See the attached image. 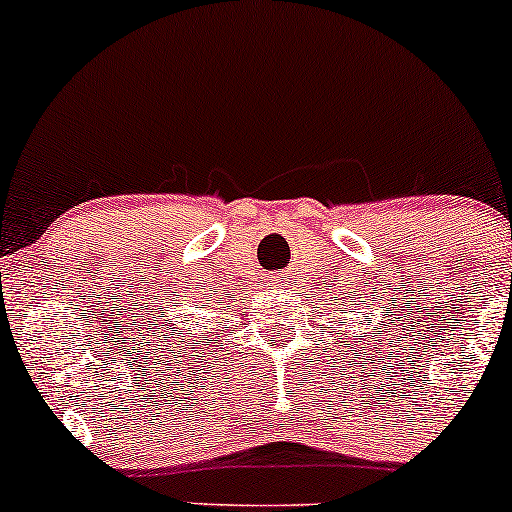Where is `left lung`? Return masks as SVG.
<instances>
[{
	"mask_svg": "<svg viewBox=\"0 0 512 512\" xmlns=\"http://www.w3.org/2000/svg\"><path fill=\"white\" fill-rule=\"evenodd\" d=\"M343 300H346V297H343ZM341 312H343V309H341ZM367 324H370V321H367ZM384 329H387V326H384ZM367 338H370V336H367ZM367 346H370V343H367Z\"/></svg>",
	"mask_w": 512,
	"mask_h": 512,
	"instance_id": "obj_1",
	"label": "left lung"
}]
</instances>
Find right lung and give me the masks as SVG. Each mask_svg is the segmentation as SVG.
<instances>
[{"mask_svg": "<svg viewBox=\"0 0 512 512\" xmlns=\"http://www.w3.org/2000/svg\"><path fill=\"white\" fill-rule=\"evenodd\" d=\"M208 302L203 307H208ZM171 316L175 319L171 320ZM176 319H181L179 314H171L166 307H157L149 317H145V338L157 355H166V350L171 348H183V336L178 338L181 335V321Z\"/></svg>", "mask_w": 512, "mask_h": 512, "instance_id": "right-lung-1", "label": "right lung"}]
</instances>
